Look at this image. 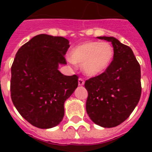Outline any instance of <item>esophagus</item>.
Here are the masks:
<instances>
[{"mask_svg":"<svg viewBox=\"0 0 152 152\" xmlns=\"http://www.w3.org/2000/svg\"><path fill=\"white\" fill-rule=\"evenodd\" d=\"M84 84V79L82 78H79L78 79V85L79 86H83Z\"/></svg>","mask_w":152,"mask_h":152,"instance_id":"esophagus-1","label":"esophagus"}]
</instances>
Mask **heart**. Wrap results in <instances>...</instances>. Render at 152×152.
Segmentation results:
<instances>
[{
  "mask_svg": "<svg viewBox=\"0 0 152 152\" xmlns=\"http://www.w3.org/2000/svg\"><path fill=\"white\" fill-rule=\"evenodd\" d=\"M68 61L72 64H82L83 72L96 76L107 69L113 58L114 51L108 42H84L72 49Z\"/></svg>",
  "mask_w": 152,
  "mask_h": 152,
  "instance_id": "1",
  "label": "heart"
}]
</instances>
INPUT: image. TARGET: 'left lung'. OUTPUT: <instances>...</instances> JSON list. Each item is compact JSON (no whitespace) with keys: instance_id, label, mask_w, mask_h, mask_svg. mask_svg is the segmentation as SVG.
<instances>
[{"instance_id":"left-lung-1","label":"left lung","mask_w":152,"mask_h":152,"mask_svg":"<svg viewBox=\"0 0 152 152\" xmlns=\"http://www.w3.org/2000/svg\"><path fill=\"white\" fill-rule=\"evenodd\" d=\"M97 38L112 43L113 60L103 73L85 81L88 92L86 110L95 124L112 128L123 123L140 100V64L131 48L117 39Z\"/></svg>"}]
</instances>
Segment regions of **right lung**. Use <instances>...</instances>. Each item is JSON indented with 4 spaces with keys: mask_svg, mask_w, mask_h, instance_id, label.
I'll return each mask as SVG.
<instances>
[{
    "mask_svg": "<svg viewBox=\"0 0 152 152\" xmlns=\"http://www.w3.org/2000/svg\"><path fill=\"white\" fill-rule=\"evenodd\" d=\"M69 41L40 34L19 49L11 66L10 96L13 105L30 124L50 129L64 117V103L78 85V77L58 71Z\"/></svg>",
    "mask_w": 152,
    "mask_h": 152,
    "instance_id": "add662e5",
    "label": "right lung"
}]
</instances>
